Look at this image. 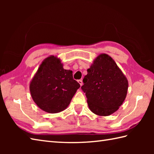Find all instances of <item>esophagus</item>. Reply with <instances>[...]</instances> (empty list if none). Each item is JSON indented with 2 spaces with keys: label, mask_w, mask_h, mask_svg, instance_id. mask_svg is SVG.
I'll return each instance as SVG.
<instances>
[{
  "label": "esophagus",
  "mask_w": 154,
  "mask_h": 154,
  "mask_svg": "<svg viewBox=\"0 0 154 154\" xmlns=\"http://www.w3.org/2000/svg\"><path fill=\"white\" fill-rule=\"evenodd\" d=\"M78 83L80 84L81 86L83 85V81L82 80H78Z\"/></svg>",
  "instance_id": "esophagus-1"
}]
</instances>
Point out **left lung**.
Wrapping results in <instances>:
<instances>
[{"label":"left lung","instance_id":"8db88e82","mask_svg":"<svg viewBox=\"0 0 154 154\" xmlns=\"http://www.w3.org/2000/svg\"><path fill=\"white\" fill-rule=\"evenodd\" d=\"M81 89L89 109L99 116L115 112L126 99L128 81L113 59L101 54L87 69Z\"/></svg>","mask_w":154,"mask_h":154}]
</instances>
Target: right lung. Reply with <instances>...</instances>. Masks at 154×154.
Returning a JSON list of instances; mask_svg holds the SVG:
<instances>
[{
    "mask_svg": "<svg viewBox=\"0 0 154 154\" xmlns=\"http://www.w3.org/2000/svg\"><path fill=\"white\" fill-rule=\"evenodd\" d=\"M60 58L50 55L42 62L30 83L32 99L42 110L57 113L67 109L79 83L73 71L63 69Z\"/></svg>",
    "mask_w": 154,
    "mask_h": 154,
    "instance_id": "1",
    "label": "right lung"
}]
</instances>
